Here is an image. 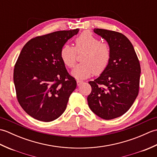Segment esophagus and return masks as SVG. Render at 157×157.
I'll list each match as a JSON object with an SVG mask.
<instances>
[{"label": "esophagus", "instance_id": "esophagus-1", "mask_svg": "<svg viewBox=\"0 0 157 157\" xmlns=\"http://www.w3.org/2000/svg\"><path fill=\"white\" fill-rule=\"evenodd\" d=\"M82 83H83V82L81 81V80H77V86H80L82 84Z\"/></svg>", "mask_w": 157, "mask_h": 157}]
</instances>
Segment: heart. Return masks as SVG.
Segmentation results:
<instances>
[{
  "label": "heart",
  "mask_w": 157,
  "mask_h": 157,
  "mask_svg": "<svg viewBox=\"0 0 157 157\" xmlns=\"http://www.w3.org/2000/svg\"><path fill=\"white\" fill-rule=\"evenodd\" d=\"M75 48L66 44L61 51L63 63L69 67L76 62V51H85L82 63L77 65L71 71V75L78 79H84L95 73L99 75L107 68L111 59V49L106 43L93 35L90 32H82L75 40Z\"/></svg>",
  "instance_id": "1"
}]
</instances>
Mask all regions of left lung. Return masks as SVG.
Masks as SVG:
<instances>
[{
  "mask_svg": "<svg viewBox=\"0 0 157 157\" xmlns=\"http://www.w3.org/2000/svg\"><path fill=\"white\" fill-rule=\"evenodd\" d=\"M107 42L111 59L98 78L88 83L92 92L88 103L92 111L106 120L123 115L131 107L139 91L140 65L132 44L121 33L95 28Z\"/></svg>",
  "mask_w": 157,
  "mask_h": 157,
  "instance_id": "left-lung-1",
  "label": "left lung"
}]
</instances>
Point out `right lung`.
Listing matches in <instances>:
<instances>
[{"mask_svg": "<svg viewBox=\"0 0 157 157\" xmlns=\"http://www.w3.org/2000/svg\"><path fill=\"white\" fill-rule=\"evenodd\" d=\"M79 30L38 36L23 47L15 65L13 81L19 103L32 117L49 122L65 111L77 83L67 71L61 51Z\"/></svg>", "mask_w": 157, "mask_h": 157, "instance_id": "add662e5", "label": "right lung"}]
</instances>
